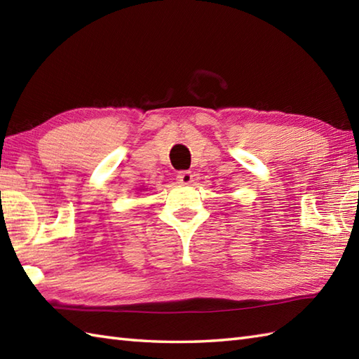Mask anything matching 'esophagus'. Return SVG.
Here are the masks:
<instances>
[{
  "instance_id": "esophagus-1",
  "label": "esophagus",
  "mask_w": 359,
  "mask_h": 359,
  "mask_svg": "<svg viewBox=\"0 0 359 359\" xmlns=\"http://www.w3.org/2000/svg\"><path fill=\"white\" fill-rule=\"evenodd\" d=\"M191 182H193V172L191 171H180L177 174V184L189 185Z\"/></svg>"
}]
</instances>
